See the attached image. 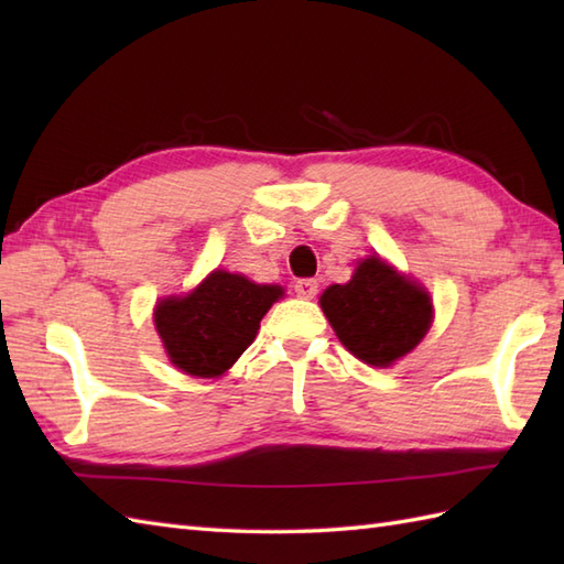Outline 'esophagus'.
<instances>
[{
  "label": "esophagus",
  "instance_id": "esophagus-1",
  "mask_svg": "<svg viewBox=\"0 0 564 564\" xmlns=\"http://www.w3.org/2000/svg\"><path fill=\"white\" fill-rule=\"evenodd\" d=\"M295 293H297V297H303V301H313V297L317 295V281L315 279L295 281Z\"/></svg>",
  "mask_w": 564,
  "mask_h": 564
}]
</instances>
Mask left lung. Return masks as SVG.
I'll return each mask as SVG.
<instances>
[{"instance_id": "left-lung-1", "label": "left lung", "mask_w": 564, "mask_h": 564, "mask_svg": "<svg viewBox=\"0 0 564 564\" xmlns=\"http://www.w3.org/2000/svg\"><path fill=\"white\" fill-rule=\"evenodd\" d=\"M319 305L346 349L380 368L410 354L434 319L422 285L380 257L358 263L349 283L329 285Z\"/></svg>"}]
</instances>
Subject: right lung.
Here are the masks:
<instances>
[{
	"instance_id": "add662e5",
	"label": "right lung",
	"mask_w": 564,
	"mask_h": 564,
	"mask_svg": "<svg viewBox=\"0 0 564 564\" xmlns=\"http://www.w3.org/2000/svg\"><path fill=\"white\" fill-rule=\"evenodd\" d=\"M283 295L230 271H213L182 297L154 307V327L170 361L186 376L218 378L254 341L261 317Z\"/></svg>"
}]
</instances>
